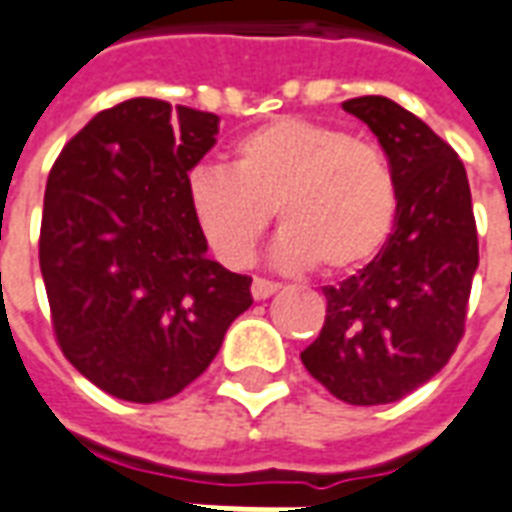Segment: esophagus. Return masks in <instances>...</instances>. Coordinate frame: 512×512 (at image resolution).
Returning <instances> with one entry per match:
<instances>
[{
	"label": "esophagus",
	"mask_w": 512,
	"mask_h": 512,
	"mask_svg": "<svg viewBox=\"0 0 512 512\" xmlns=\"http://www.w3.org/2000/svg\"><path fill=\"white\" fill-rule=\"evenodd\" d=\"M276 290H279L276 282H268V279H260V276L252 282V298H255V301H266V298H271Z\"/></svg>",
	"instance_id": "34e87169"
}]
</instances>
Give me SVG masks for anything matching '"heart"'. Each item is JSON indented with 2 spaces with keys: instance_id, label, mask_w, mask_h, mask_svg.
<instances>
[{
  "instance_id": "heart-1",
  "label": "heart",
  "mask_w": 512,
  "mask_h": 512,
  "mask_svg": "<svg viewBox=\"0 0 512 512\" xmlns=\"http://www.w3.org/2000/svg\"><path fill=\"white\" fill-rule=\"evenodd\" d=\"M187 198L200 233L230 268L255 257L276 211V260L325 274L361 268L380 252L399 211L388 157L342 127L268 121L238 138L225 168H198Z\"/></svg>"
}]
</instances>
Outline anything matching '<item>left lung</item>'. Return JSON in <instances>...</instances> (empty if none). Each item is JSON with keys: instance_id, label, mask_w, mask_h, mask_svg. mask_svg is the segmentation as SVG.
<instances>
[{"instance_id": "1", "label": "left lung", "mask_w": 512, "mask_h": 512, "mask_svg": "<svg viewBox=\"0 0 512 512\" xmlns=\"http://www.w3.org/2000/svg\"><path fill=\"white\" fill-rule=\"evenodd\" d=\"M342 108L388 154L399 211L372 263L323 287V331L301 361L336 399L372 407L404 399L456 352L478 271V230L464 162L426 121L377 94Z\"/></svg>"}]
</instances>
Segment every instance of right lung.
Segmentation results:
<instances>
[{"instance_id": "add662e5", "label": "right lung", "mask_w": 512, "mask_h": 512, "mask_svg": "<svg viewBox=\"0 0 512 512\" xmlns=\"http://www.w3.org/2000/svg\"><path fill=\"white\" fill-rule=\"evenodd\" d=\"M219 116L135 97L97 113L45 184L40 271L64 358L116 399L154 404L198 380L252 306V279L206 255L189 170Z\"/></svg>"}]
</instances>
